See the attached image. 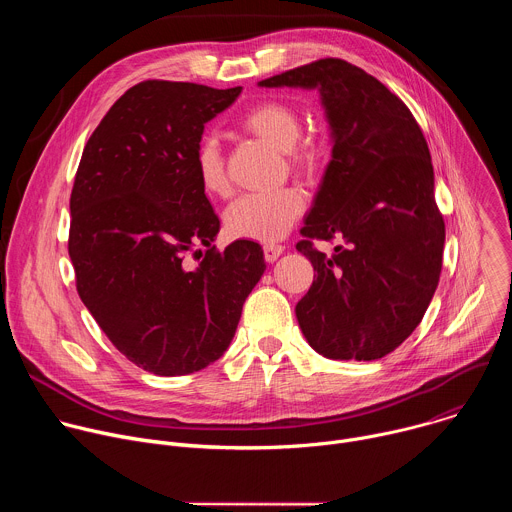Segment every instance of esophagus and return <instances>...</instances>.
<instances>
[{"label":"esophagus","instance_id":"esophagus-1","mask_svg":"<svg viewBox=\"0 0 512 512\" xmlns=\"http://www.w3.org/2000/svg\"><path fill=\"white\" fill-rule=\"evenodd\" d=\"M263 253H265V259H267L269 263H273V261H277L279 255L283 253V247L271 243V245H265V247H263Z\"/></svg>","mask_w":512,"mask_h":512}]
</instances>
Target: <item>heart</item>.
<instances>
[{"mask_svg":"<svg viewBox=\"0 0 512 512\" xmlns=\"http://www.w3.org/2000/svg\"><path fill=\"white\" fill-rule=\"evenodd\" d=\"M241 127L283 152L291 170L302 176H316L330 158V145L322 135H300L302 121L294 107L283 101L265 99L241 117ZM194 170L200 188L210 198H227L231 180L225 160L214 139H202L196 148ZM306 208V198L298 188H281L271 194H249L233 202L225 214V227L231 237L275 243L294 227Z\"/></svg>","mask_w":512,"mask_h":512,"instance_id":"obj_1","label":"heart"}]
</instances>
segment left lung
I'll use <instances>...</instances> for the list:
<instances>
[{"mask_svg": "<svg viewBox=\"0 0 512 512\" xmlns=\"http://www.w3.org/2000/svg\"><path fill=\"white\" fill-rule=\"evenodd\" d=\"M259 87L318 89L332 160L296 245L314 283L296 316L310 346L334 360H375L421 322L442 273L444 216L427 141L407 105L362 68L322 58ZM342 238L328 258L314 240Z\"/></svg>", "mask_w": 512, "mask_h": 512, "instance_id": "left-lung-1", "label": "left lung"}]
</instances>
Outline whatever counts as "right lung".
<instances>
[{"label":"right lung","instance_id":"right-lung-1","mask_svg":"<svg viewBox=\"0 0 512 512\" xmlns=\"http://www.w3.org/2000/svg\"><path fill=\"white\" fill-rule=\"evenodd\" d=\"M239 95L172 81L131 87L89 137L72 186L79 296L113 346L160 377L225 354L265 271L255 241L216 251L221 221L194 170L204 123ZM188 254L201 259L196 268Z\"/></svg>","mask_w":512,"mask_h":512}]
</instances>
